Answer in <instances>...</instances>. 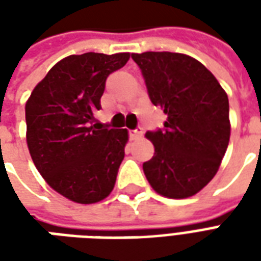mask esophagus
Segmentation results:
<instances>
[{"mask_svg":"<svg viewBox=\"0 0 261 261\" xmlns=\"http://www.w3.org/2000/svg\"><path fill=\"white\" fill-rule=\"evenodd\" d=\"M142 136V128H137L134 131H130V138L131 140H137Z\"/></svg>","mask_w":261,"mask_h":261,"instance_id":"34e87169","label":"esophagus"}]
</instances>
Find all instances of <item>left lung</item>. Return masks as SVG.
Listing matches in <instances>:
<instances>
[{
	"label": "left lung",
	"mask_w": 261,
	"mask_h": 261,
	"mask_svg": "<svg viewBox=\"0 0 261 261\" xmlns=\"http://www.w3.org/2000/svg\"><path fill=\"white\" fill-rule=\"evenodd\" d=\"M145 80L151 102L168 119L164 130L148 131L155 153L142 169L155 192L187 198L217 175L230 137L229 102L224 88L187 54H131Z\"/></svg>",
	"instance_id": "1"
}]
</instances>
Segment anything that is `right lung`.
<instances>
[{"label":"right lung","instance_id":"obj_1","mask_svg":"<svg viewBox=\"0 0 261 261\" xmlns=\"http://www.w3.org/2000/svg\"><path fill=\"white\" fill-rule=\"evenodd\" d=\"M130 53H85L60 60L32 91L25 106L26 142L48 186L71 201L93 204L112 193L124 148L125 128L92 124L109 74Z\"/></svg>","mask_w":261,"mask_h":261}]
</instances>
